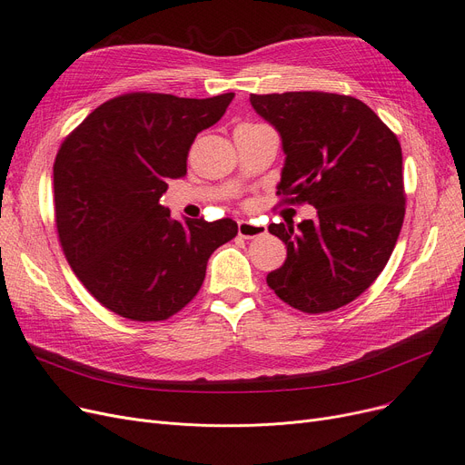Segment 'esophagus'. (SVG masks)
<instances>
[{"instance_id": "1", "label": "esophagus", "mask_w": 465, "mask_h": 465, "mask_svg": "<svg viewBox=\"0 0 465 465\" xmlns=\"http://www.w3.org/2000/svg\"><path fill=\"white\" fill-rule=\"evenodd\" d=\"M267 232V227L257 223V221H238V234L242 238H257Z\"/></svg>"}]
</instances>
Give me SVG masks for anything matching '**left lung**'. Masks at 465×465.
<instances>
[{"mask_svg":"<svg viewBox=\"0 0 465 465\" xmlns=\"http://www.w3.org/2000/svg\"><path fill=\"white\" fill-rule=\"evenodd\" d=\"M280 132L285 166L280 204H312L316 219L272 223L287 259L271 290L306 314L358 299L379 278L405 217L403 154L393 132L361 100L320 91L250 94Z\"/></svg>","mask_w":465,"mask_h":465,"instance_id":"obj_1","label":"left lung"}]
</instances>
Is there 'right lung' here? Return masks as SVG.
Returning a JSON list of instances; mask_svg holds the SVG:
<instances>
[{
    "instance_id": "right-lung-1",
    "label": "right lung",
    "mask_w": 465,
    "mask_h": 465,
    "mask_svg": "<svg viewBox=\"0 0 465 465\" xmlns=\"http://www.w3.org/2000/svg\"><path fill=\"white\" fill-rule=\"evenodd\" d=\"M234 93L180 98L126 93L98 105L62 142L54 221L72 271L102 306L132 322H164L201 290L210 255L238 234L232 219L170 217L168 180L187 173L198 132Z\"/></svg>"
}]
</instances>
